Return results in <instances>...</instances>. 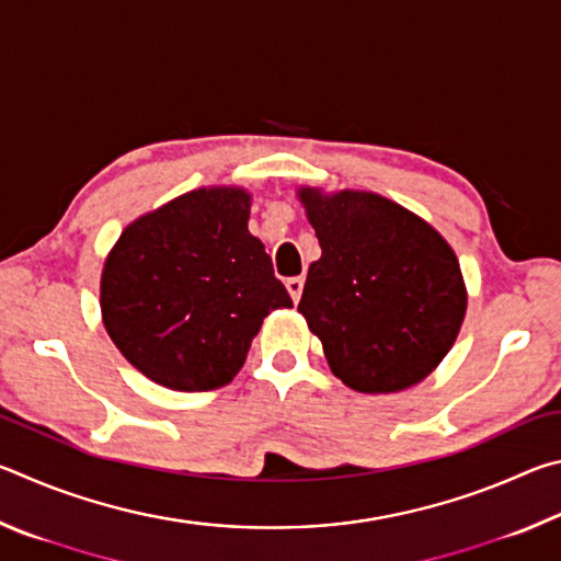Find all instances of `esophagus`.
Here are the masks:
<instances>
[{
	"instance_id": "obj_1",
	"label": "esophagus",
	"mask_w": 561,
	"mask_h": 561,
	"mask_svg": "<svg viewBox=\"0 0 561 561\" xmlns=\"http://www.w3.org/2000/svg\"><path fill=\"white\" fill-rule=\"evenodd\" d=\"M287 291H289V297H291L294 301H299V299H301V291H304V277H291V279H287Z\"/></svg>"
}]
</instances>
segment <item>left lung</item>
<instances>
[{
    "label": "left lung",
    "instance_id": "8db88e82",
    "mask_svg": "<svg viewBox=\"0 0 561 561\" xmlns=\"http://www.w3.org/2000/svg\"><path fill=\"white\" fill-rule=\"evenodd\" d=\"M299 197L321 247L299 311L331 371L360 393L423 381L450 351L468 304L450 244L381 195L304 187Z\"/></svg>",
    "mask_w": 561,
    "mask_h": 561
}]
</instances>
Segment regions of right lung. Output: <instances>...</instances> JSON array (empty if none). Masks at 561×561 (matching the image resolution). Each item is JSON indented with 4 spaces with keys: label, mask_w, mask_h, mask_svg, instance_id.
<instances>
[{
    "label": "right lung",
    "mask_w": 561,
    "mask_h": 561,
    "mask_svg": "<svg viewBox=\"0 0 561 561\" xmlns=\"http://www.w3.org/2000/svg\"><path fill=\"white\" fill-rule=\"evenodd\" d=\"M247 220L244 190H195L118 237L101 277L103 324L150 381L173 391L230 383L262 319L291 307Z\"/></svg>",
    "instance_id": "obj_1"
}]
</instances>
